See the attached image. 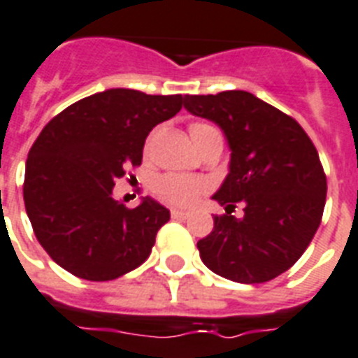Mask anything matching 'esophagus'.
<instances>
[{"label": "esophagus", "mask_w": 358, "mask_h": 358, "mask_svg": "<svg viewBox=\"0 0 358 358\" xmlns=\"http://www.w3.org/2000/svg\"><path fill=\"white\" fill-rule=\"evenodd\" d=\"M171 215H173V219H180V220H182V219H187V217L191 213H189V211H185V209H176V208H174V209H171Z\"/></svg>", "instance_id": "obj_1"}]
</instances>
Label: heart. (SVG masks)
<instances>
[{
  "label": "heart",
  "mask_w": 358,
  "mask_h": 358,
  "mask_svg": "<svg viewBox=\"0 0 358 358\" xmlns=\"http://www.w3.org/2000/svg\"><path fill=\"white\" fill-rule=\"evenodd\" d=\"M189 134L193 138L194 145L199 147L209 136L220 134L219 129H215L209 123H193L189 127ZM154 193L159 200L173 206H191L194 204L199 196L208 189L206 180L196 176H185V174H162L154 180Z\"/></svg>",
  "instance_id": "obj_1"
}]
</instances>
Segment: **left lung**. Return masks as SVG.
Here are the masks:
<instances>
[{"instance_id": "8db88e82", "label": "left lung", "mask_w": 358, "mask_h": 358, "mask_svg": "<svg viewBox=\"0 0 358 358\" xmlns=\"http://www.w3.org/2000/svg\"><path fill=\"white\" fill-rule=\"evenodd\" d=\"M184 106L219 124L229 173L213 194L226 215L196 243L211 272L237 283H264L300 259L320 226L327 180L310 138L294 119L254 94L229 90L185 95ZM245 206L243 220L229 208Z\"/></svg>"}]
</instances>
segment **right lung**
Wrapping results in <instances>:
<instances>
[{
    "instance_id": "1",
    "label": "right lung",
    "mask_w": 358,
    "mask_h": 358,
    "mask_svg": "<svg viewBox=\"0 0 358 358\" xmlns=\"http://www.w3.org/2000/svg\"><path fill=\"white\" fill-rule=\"evenodd\" d=\"M182 95L112 88L84 97L49 121L29 150L23 200L38 243L69 274L110 281L150 255L169 209L145 196L129 209L115 180L143 158L145 139L174 117Z\"/></svg>"
}]
</instances>
